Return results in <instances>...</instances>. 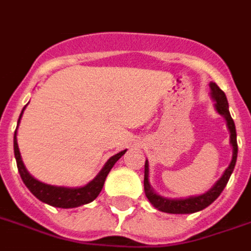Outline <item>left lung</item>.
Listing matches in <instances>:
<instances>
[{"label": "left lung", "mask_w": 251, "mask_h": 251, "mask_svg": "<svg viewBox=\"0 0 251 251\" xmlns=\"http://www.w3.org/2000/svg\"><path fill=\"white\" fill-rule=\"evenodd\" d=\"M210 91H212V98L214 103V107L220 115H222L226 120V126L229 128L230 132V144L233 147V157L229 164V167L225 169V172L221 176L213 188L200 196H192L189 199H167L163 196L154 193L153 189L151 188L150 180V168H148V160L146 161L144 165V192H146L147 199L150 200V202L153 205L154 208L159 209L160 212L164 213H172V214H189V213H196L202 210L206 206L212 204L214 200L217 199L218 196L221 195V192L226 186L229 178H230L231 173L234 171L235 161H237V153H238V146H237V132H235L234 120L231 119L230 112H229V104H227V99H226L225 92L222 91L221 88L218 87L216 83H210Z\"/></svg>", "instance_id": "8db88e82"}]
</instances>
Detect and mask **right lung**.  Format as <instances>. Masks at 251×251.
Listing matches in <instances>:
<instances>
[{"label": "right lung", "mask_w": 251, "mask_h": 251, "mask_svg": "<svg viewBox=\"0 0 251 251\" xmlns=\"http://www.w3.org/2000/svg\"><path fill=\"white\" fill-rule=\"evenodd\" d=\"M25 108L26 105L24 107L22 112H21L20 119H18V124H20V120L22 118V114H24ZM17 128H18V126H17ZM126 151H122V152H119L115 156L110 157L108 161L104 164V167L101 168L100 172L98 173V176L92 181L88 182L87 185L80 186V188L54 186L38 181L37 178H34L27 172V169L25 168L24 161H22V157H21L20 148H18V143H17V129L16 132H14V156H16L17 167H18V172H20L22 181H24V184L27 186V189L37 199L41 200L45 204L51 205V206H55V208H76V206L88 204V202L94 201L99 196V193H100L101 188L104 185L107 175L110 173V171L112 169L115 163L126 153Z\"/></svg>", "instance_id": "obj_1"}]
</instances>
